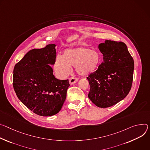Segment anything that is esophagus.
<instances>
[{
	"label": "esophagus",
	"mask_w": 150,
	"mask_h": 150,
	"mask_svg": "<svg viewBox=\"0 0 150 150\" xmlns=\"http://www.w3.org/2000/svg\"><path fill=\"white\" fill-rule=\"evenodd\" d=\"M77 81H78V79L76 77H72L69 79V83L71 85L76 83V82H77Z\"/></svg>",
	"instance_id": "obj_1"
}]
</instances>
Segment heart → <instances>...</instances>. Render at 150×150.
<instances>
[{
  "mask_svg": "<svg viewBox=\"0 0 150 150\" xmlns=\"http://www.w3.org/2000/svg\"><path fill=\"white\" fill-rule=\"evenodd\" d=\"M100 52L86 47H77L65 49L63 56L57 55L54 62V69L60 77L67 76L71 66H75L78 74L86 76L95 72L101 63Z\"/></svg>",
  "mask_w": 150,
  "mask_h": 150,
  "instance_id": "b5f03b06",
  "label": "heart"
}]
</instances>
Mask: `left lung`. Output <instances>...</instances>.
I'll return each mask as SVG.
<instances>
[{"instance_id":"left-lung-1","label":"left lung","mask_w":150,"mask_h":150,"mask_svg":"<svg viewBox=\"0 0 150 150\" xmlns=\"http://www.w3.org/2000/svg\"><path fill=\"white\" fill-rule=\"evenodd\" d=\"M98 48L104 61L87 77L90 85L88 97L97 107L107 108L123 100L129 93L134 61L123 42L107 40Z\"/></svg>"}]
</instances>
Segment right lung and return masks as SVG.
<instances>
[{"label":"right lung","mask_w":150,"mask_h":150,"mask_svg":"<svg viewBox=\"0 0 150 150\" xmlns=\"http://www.w3.org/2000/svg\"><path fill=\"white\" fill-rule=\"evenodd\" d=\"M56 45L29 51L13 69V87L22 103L34 113L52 116L61 109L70 86L69 80L56 79L51 65Z\"/></svg>","instance_id":"1"}]
</instances>
